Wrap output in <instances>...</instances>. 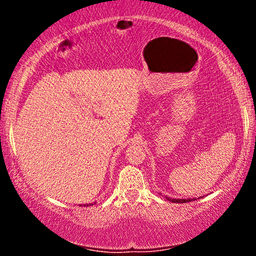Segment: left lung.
<instances>
[{
  "label": "left lung",
  "instance_id": "obj_1",
  "mask_svg": "<svg viewBox=\"0 0 256 256\" xmlns=\"http://www.w3.org/2000/svg\"><path fill=\"white\" fill-rule=\"evenodd\" d=\"M165 198L168 200V201H171V202H173V204H176V202H177V204H185V202H190V201H195V198H188V200H180V198H167V196H165Z\"/></svg>",
  "mask_w": 256,
  "mask_h": 256
}]
</instances>
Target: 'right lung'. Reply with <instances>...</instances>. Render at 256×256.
<instances>
[{
  "mask_svg": "<svg viewBox=\"0 0 256 256\" xmlns=\"http://www.w3.org/2000/svg\"><path fill=\"white\" fill-rule=\"evenodd\" d=\"M86 206H89V204H86Z\"/></svg>",
  "mask_w": 256,
  "mask_h": 256,
  "instance_id": "add662e5",
  "label": "right lung"
}]
</instances>
